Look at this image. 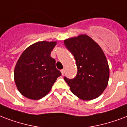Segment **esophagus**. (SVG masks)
Here are the masks:
<instances>
[{
    "label": "esophagus",
    "mask_w": 127,
    "mask_h": 127,
    "mask_svg": "<svg viewBox=\"0 0 127 127\" xmlns=\"http://www.w3.org/2000/svg\"><path fill=\"white\" fill-rule=\"evenodd\" d=\"M61 72L62 73V75H63L64 73V69H62V70H61Z\"/></svg>",
    "instance_id": "34e87169"
}]
</instances>
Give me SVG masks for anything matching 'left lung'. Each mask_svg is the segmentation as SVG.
I'll use <instances>...</instances> for the list:
<instances>
[{"label":"left lung","mask_w":127,"mask_h":127,"mask_svg":"<svg viewBox=\"0 0 127 127\" xmlns=\"http://www.w3.org/2000/svg\"><path fill=\"white\" fill-rule=\"evenodd\" d=\"M66 47L74 56L77 74L72 79H64L74 95L84 100L97 98L107 87L109 66L104 52L87 34L64 40Z\"/></svg>","instance_id":"8db88e82"}]
</instances>
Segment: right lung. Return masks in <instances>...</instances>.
Here are the masks:
<instances>
[{
    "instance_id": "1",
    "label": "right lung",
    "mask_w": 127,
    "mask_h": 127,
    "mask_svg": "<svg viewBox=\"0 0 127 127\" xmlns=\"http://www.w3.org/2000/svg\"><path fill=\"white\" fill-rule=\"evenodd\" d=\"M57 42L40 41L23 51L14 71V82L25 97L38 100L50 92L61 72L56 68V61L51 57Z\"/></svg>"
}]
</instances>
